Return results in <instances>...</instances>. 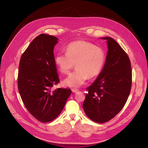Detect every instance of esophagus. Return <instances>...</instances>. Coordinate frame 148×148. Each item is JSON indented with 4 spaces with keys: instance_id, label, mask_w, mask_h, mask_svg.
Segmentation results:
<instances>
[{
    "instance_id": "1",
    "label": "esophagus",
    "mask_w": 148,
    "mask_h": 148,
    "mask_svg": "<svg viewBox=\"0 0 148 148\" xmlns=\"http://www.w3.org/2000/svg\"><path fill=\"white\" fill-rule=\"evenodd\" d=\"M71 90H72V92H73V93H75V92H77L79 91V89H72Z\"/></svg>"
}]
</instances>
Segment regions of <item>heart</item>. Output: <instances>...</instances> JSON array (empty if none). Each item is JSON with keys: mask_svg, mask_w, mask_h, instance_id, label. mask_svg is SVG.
<instances>
[{"mask_svg": "<svg viewBox=\"0 0 148 148\" xmlns=\"http://www.w3.org/2000/svg\"><path fill=\"white\" fill-rule=\"evenodd\" d=\"M106 62L103 49L86 41H74L69 44L66 53L58 52L54 58V62L59 71L66 74L75 66L76 69L64 80L66 86L78 88L86 81L101 72Z\"/></svg>", "mask_w": 148, "mask_h": 148, "instance_id": "obj_1", "label": "heart"}]
</instances>
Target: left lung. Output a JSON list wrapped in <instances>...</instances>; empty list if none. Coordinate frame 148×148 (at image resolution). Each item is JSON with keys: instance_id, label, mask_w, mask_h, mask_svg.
Segmentation results:
<instances>
[{"instance_id": "left-lung-1", "label": "left lung", "mask_w": 148, "mask_h": 148, "mask_svg": "<svg viewBox=\"0 0 148 148\" xmlns=\"http://www.w3.org/2000/svg\"><path fill=\"white\" fill-rule=\"evenodd\" d=\"M101 39L107 41L106 62L86 89L83 108L89 119L101 123L113 118L125 106L131 88L132 71L130 59L119 44L110 37Z\"/></svg>"}]
</instances>
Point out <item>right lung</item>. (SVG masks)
I'll list each match as a JSON object with an SVG mask.
<instances>
[{
  "mask_svg": "<svg viewBox=\"0 0 148 148\" xmlns=\"http://www.w3.org/2000/svg\"><path fill=\"white\" fill-rule=\"evenodd\" d=\"M58 38L40 34L32 41L21 57L18 88L25 107L34 118L49 122L60 114L71 94L70 89L52 87L59 82L53 49Z\"/></svg>",
  "mask_w": 148,
  "mask_h": 148,
  "instance_id": "right-lung-1",
  "label": "right lung"
}]
</instances>
